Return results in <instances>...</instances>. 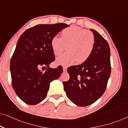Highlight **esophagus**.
I'll return each mask as SVG.
<instances>
[{"mask_svg": "<svg viewBox=\"0 0 128 128\" xmlns=\"http://www.w3.org/2000/svg\"><path fill=\"white\" fill-rule=\"evenodd\" d=\"M63 70H64V72H66L67 70V68L65 67V66H64L63 67Z\"/></svg>", "mask_w": 128, "mask_h": 128, "instance_id": "esophagus-1", "label": "esophagus"}]
</instances>
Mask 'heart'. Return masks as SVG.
I'll list each match as a JSON object with an SVG mask.
<instances>
[{
    "label": "heart",
    "mask_w": 128,
    "mask_h": 128,
    "mask_svg": "<svg viewBox=\"0 0 128 128\" xmlns=\"http://www.w3.org/2000/svg\"><path fill=\"white\" fill-rule=\"evenodd\" d=\"M67 45V52L59 55L56 63L64 66L71 65L77 61L78 64L84 62L93 51L95 37L92 32L76 26L64 28L62 37L55 36L50 41V46L55 55L62 53Z\"/></svg>",
    "instance_id": "obj_1"
}]
</instances>
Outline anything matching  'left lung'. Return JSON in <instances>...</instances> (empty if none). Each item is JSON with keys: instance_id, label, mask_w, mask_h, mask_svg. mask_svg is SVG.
I'll return each mask as SVG.
<instances>
[{"instance_id": "1", "label": "left lung", "mask_w": 128, "mask_h": 128, "mask_svg": "<svg viewBox=\"0 0 128 128\" xmlns=\"http://www.w3.org/2000/svg\"><path fill=\"white\" fill-rule=\"evenodd\" d=\"M90 30L95 37L92 55L82 64L68 68L70 78L63 82L67 97L79 106H90L102 96L111 74L109 45L97 31Z\"/></svg>"}]
</instances>
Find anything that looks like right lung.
Instances as JSON below:
<instances>
[{"instance_id":"right-lung-1","label":"right lung","mask_w":128,"mask_h":128,"mask_svg":"<svg viewBox=\"0 0 128 128\" xmlns=\"http://www.w3.org/2000/svg\"><path fill=\"white\" fill-rule=\"evenodd\" d=\"M69 26L65 23L39 24L27 30L19 38L10 69L13 88L26 104L36 105L41 102L46 97L50 82L62 74V68H49L45 72L39 68L46 66L49 68L55 60L50 41Z\"/></svg>"}]
</instances>
